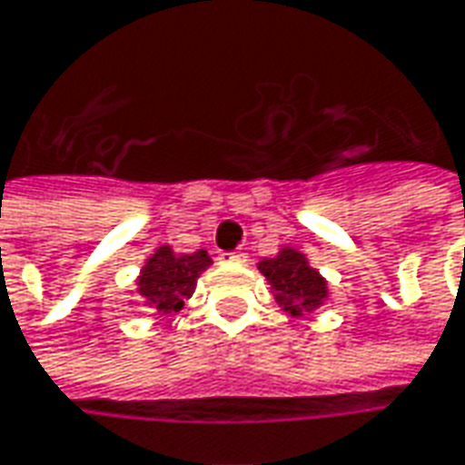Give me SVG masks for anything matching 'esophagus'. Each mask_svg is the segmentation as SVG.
<instances>
[{
    "instance_id": "esophagus-1",
    "label": "esophagus",
    "mask_w": 465,
    "mask_h": 465,
    "mask_svg": "<svg viewBox=\"0 0 465 465\" xmlns=\"http://www.w3.org/2000/svg\"><path fill=\"white\" fill-rule=\"evenodd\" d=\"M219 259L221 262H236V264H244L246 254H242V252H223Z\"/></svg>"
}]
</instances>
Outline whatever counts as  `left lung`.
Instances as JSON below:
<instances>
[{"mask_svg":"<svg viewBox=\"0 0 465 465\" xmlns=\"http://www.w3.org/2000/svg\"><path fill=\"white\" fill-rule=\"evenodd\" d=\"M259 272L267 277L277 302L292 318L315 311L328 298V285L323 277L308 264L305 254H300L292 246H285L277 257L262 259Z\"/></svg>","mask_w":465,"mask_h":465,"instance_id":"obj_1","label":"left lung"}]
</instances>
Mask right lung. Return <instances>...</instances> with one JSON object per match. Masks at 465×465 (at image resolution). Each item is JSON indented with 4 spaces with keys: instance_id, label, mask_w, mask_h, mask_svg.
<instances>
[{
    "instance_id": "right-lung-1",
    "label": "right lung",
    "mask_w": 465,
    "mask_h": 465,
    "mask_svg": "<svg viewBox=\"0 0 465 465\" xmlns=\"http://www.w3.org/2000/svg\"><path fill=\"white\" fill-rule=\"evenodd\" d=\"M208 264L211 257L206 249H198L193 254H175L170 246H160L142 267L137 292L153 311L163 315L178 312L183 302L193 295L195 282L206 272Z\"/></svg>"
}]
</instances>
